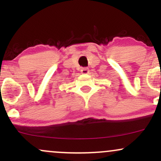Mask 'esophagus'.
I'll return each mask as SVG.
<instances>
[{
	"label": "esophagus",
	"instance_id": "1",
	"mask_svg": "<svg viewBox=\"0 0 161 161\" xmlns=\"http://www.w3.org/2000/svg\"><path fill=\"white\" fill-rule=\"evenodd\" d=\"M81 73H82V74H88V73H89V69H88V68H82V69H81Z\"/></svg>",
	"mask_w": 161,
	"mask_h": 161
}]
</instances>
